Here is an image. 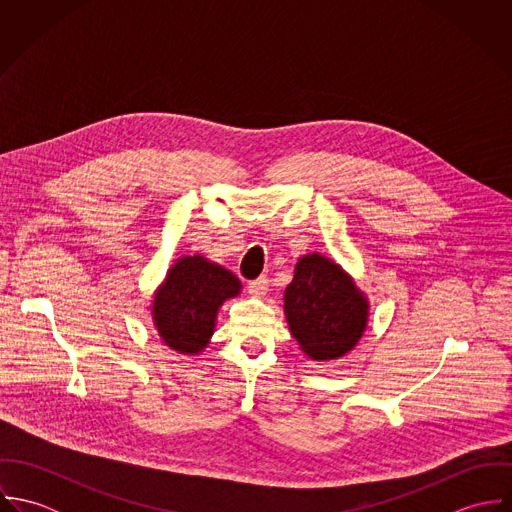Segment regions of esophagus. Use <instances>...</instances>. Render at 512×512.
Masks as SVG:
<instances>
[{
    "instance_id": "1",
    "label": "esophagus",
    "mask_w": 512,
    "mask_h": 512,
    "mask_svg": "<svg viewBox=\"0 0 512 512\" xmlns=\"http://www.w3.org/2000/svg\"><path fill=\"white\" fill-rule=\"evenodd\" d=\"M268 278L266 276H260V278H256V280H252L250 284H248V290L252 295H256V297H262V295H266L268 292Z\"/></svg>"
}]
</instances>
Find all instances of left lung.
Here are the masks:
<instances>
[{"instance_id":"left-lung-1","label":"left lung","mask_w":512,"mask_h":512,"mask_svg":"<svg viewBox=\"0 0 512 512\" xmlns=\"http://www.w3.org/2000/svg\"><path fill=\"white\" fill-rule=\"evenodd\" d=\"M284 313L293 339L311 361H335L361 341L368 299L337 262L313 252L295 264Z\"/></svg>"}]
</instances>
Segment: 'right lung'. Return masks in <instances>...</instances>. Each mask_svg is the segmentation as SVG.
I'll list each match as a JSON object with an SVG mask.
<instances>
[{
  "label": "right lung",
  "instance_id": "obj_1",
  "mask_svg": "<svg viewBox=\"0 0 512 512\" xmlns=\"http://www.w3.org/2000/svg\"><path fill=\"white\" fill-rule=\"evenodd\" d=\"M242 290L240 280L201 254L181 256L153 293L151 319L159 339L179 355H199L211 343L220 305Z\"/></svg>",
  "mask_w": 512,
  "mask_h": 512
}]
</instances>
